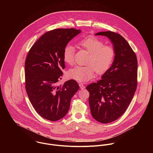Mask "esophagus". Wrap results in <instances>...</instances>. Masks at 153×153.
<instances>
[{"label":"esophagus","mask_w":153,"mask_h":153,"mask_svg":"<svg viewBox=\"0 0 153 153\" xmlns=\"http://www.w3.org/2000/svg\"><path fill=\"white\" fill-rule=\"evenodd\" d=\"M79 85L80 88H81V89H84V88H85V85L84 84H82V83L79 82Z\"/></svg>","instance_id":"obj_1"}]
</instances>
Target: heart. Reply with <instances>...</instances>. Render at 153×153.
<instances>
[{"label": "heart", "instance_id": "1", "mask_svg": "<svg viewBox=\"0 0 153 153\" xmlns=\"http://www.w3.org/2000/svg\"><path fill=\"white\" fill-rule=\"evenodd\" d=\"M78 45L89 53L86 66H76L69 70L70 78L79 82H87L94 77L95 72L101 74L105 72L112 65L115 56L114 48L95 37H87L79 40ZM75 48L71 44L65 46L63 51L64 61L72 65L75 61Z\"/></svg>", "mask_w": 153, "mask_h": 153}]
</instances>
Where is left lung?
I'll use <instances>...</instances> for the list:
<instances>
[{"label": "left lung", "mask_w": 153, "mask_h": 153, "mask_svg": "<svg viewBox=\"0 0 153 153\" xmlns=\"http://www.w3.org/2000/svg\"><path fill=\"white\" fill-rule=\"evenodd\" d=\"M95 35L107 36L115 51L113 63L102 79L86 87L92 117L107 124L119 118L131 102L137 86V59L130 45L119 33L107 31Z\"/></svg>", "instance_id": "obj_1"}]
</instances>
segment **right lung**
I'll use <instances>...</instances> for the list:
<instances>
[{
    "instance_id": "1",
    "label": "right lung",
    "mask_w": 153,
    "mask_h": 153,
    "mask_svg": "<svg viewBox=\"0 0 153 153\" xmlns=\"http://www.w3.org/2000/svg\"><path fill=\"white\" fill-rule=\"evenodd\" d=\"M81 32L74 28L48 31L33 45L25 64V88L36 111L45 119L55 121L63 118L71 98L79 87L74 79L58 86L65 69L63 51L68 43Z\"/></svg>"
}]
</instances>
